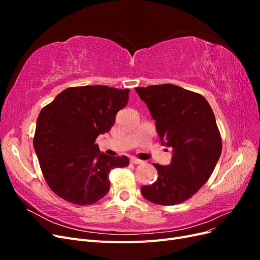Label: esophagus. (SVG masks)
Returning <instances> with one entry per match:
<instances>
[{
    "label": "esophagus",
    "mask_w": 260,
    "mask_h": 260,
    "mask_svg": "<svg viewBox=\"0 0 260 260\" xmlns=\"http://www.w3.org/2000/svg\"><path fill=\"white\" fill-rule=\"evenodd\" d=\"M130 161L132 162V164H141V162H143L142 160H140V159H138L137 157H131V159H130Z\"/></svg>",
    "instance_id": "esophagus-1"
}]
</instances>
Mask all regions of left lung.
Masks as SVG:
<instances>
[{"instance_id": "obj_1", "label": "left lung", "mask_w": 260, "mask_h": 260, "mask_svg": "<svg viewBox=\"0 0 260 260\" xmlns=\"http://www.w3.org/2000/svg\"><path fill=\"white\" fill-rule=\"evenodd\" d=\"M136 91L151 112L161 144L172 148L170 164H155L158 178L141 187V193L157 205L183 203L207 182L221 155L214 112L201 94L178 85H149Z\"/></svg>"}]
</instances>
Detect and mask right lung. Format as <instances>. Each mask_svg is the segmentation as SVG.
I'll return each mask as SVG.
<instances>
[{
  "label": "right lung",
  "instance_id": "1",
  "mask_svg": "<svg viewBox=\"0 0 260 260\" xmlns=\"http://www.w3.org/2000/svg\"><path fill=\"white\" fill-rule=\"evenodd\" d=\"M129 91L75 86L60 92L41 111L34 146L46 183L59 198L91 205L107 194L111 170L129 165L127 156H108L95 144L128 104Z\"/></svg>",
  "mask_w": 260,
  "mask_h": 260
}]
</instances>
